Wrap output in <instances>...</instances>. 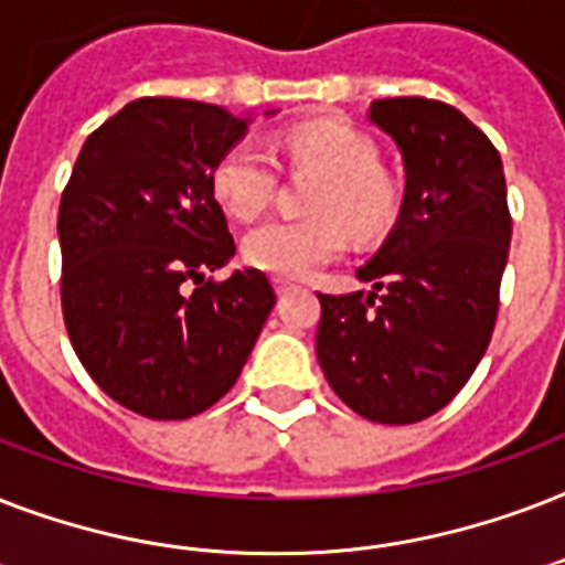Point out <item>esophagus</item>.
Masks as SVG:
<instances>
[{
	"mask_svg": "<svg viewBox=\"0 0 565 565\" xmlns=\"http://www.w3.org/2000/svg\"><path fill=\"white\" fill-rule=\"evenodd\" d=\"M273 284H275V292H278V296H287V292L296 290V284L287 281V278H275Z\"/></svg>",
	"mask_w": 565,
	"mask_h": 565,
	"instance_id": "1",
	"label": "esophagus"
}]
</instances>
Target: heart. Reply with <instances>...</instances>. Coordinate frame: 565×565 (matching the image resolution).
<instances>
[{"label": "heart", "instance_id": "heart-1", "mask_svg": "<svg viewBox=\"0 0 565 565\" xmlns=\"http://www.w3.org/2000/svg\"><path fill=\"white\" fill-rule=\"evenodd\" d=\"M292 163L326 175L313 220H269L243 237L252 269L301 281L337 260L349 246L345 225L361 237H377L398 213V190L377 172L375 146L343 122H305L284 137ZM211 188L222 211L234 220H255L275 193V161L255 140H239L213 167Z\"/></svg>", "mask_w": 565, "mask_h": 565}]
</instances>
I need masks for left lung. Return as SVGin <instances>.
<instances>
[{
  "mask_svg": "<svg viewBox=\"0 0 565 565\" xmlns=\"http://www.w3.org/2000/svg\"><path fill=\"white\" fill-rule=\"evenodd\" d=\"M402 154L395 225L358 269L370 292H317V358L363 419L411 425L443 411L490 345L510 248L504 167L451 105L377 99L366 114Z\"/></svg>",
  "mask_w": 565,
  "mask_h": 565,
  "instance_id": "1",
  "label": "left lung"
}]
</instances>
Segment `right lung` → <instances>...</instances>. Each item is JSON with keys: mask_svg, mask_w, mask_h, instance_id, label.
Wrapping results in <instances>:
<instances>
[{"mask_svg": "<svg viewBox=\"0 0 565 565\" xmlns=\"http://www.w3.org/2000/svg\"><path fill=\"white\" fill-rule=\"evenodd\" d=\"M248 122L204 102H128L87 137L61 195L73 349L102 393L149 419L220 402L275 308L260 269L204 278L237 252L211 175Z\"/></svg>", "mask_w": 565, "mask_h": 565, "instance_id": "obj_1", "label": "right lung"}]
</instances>
